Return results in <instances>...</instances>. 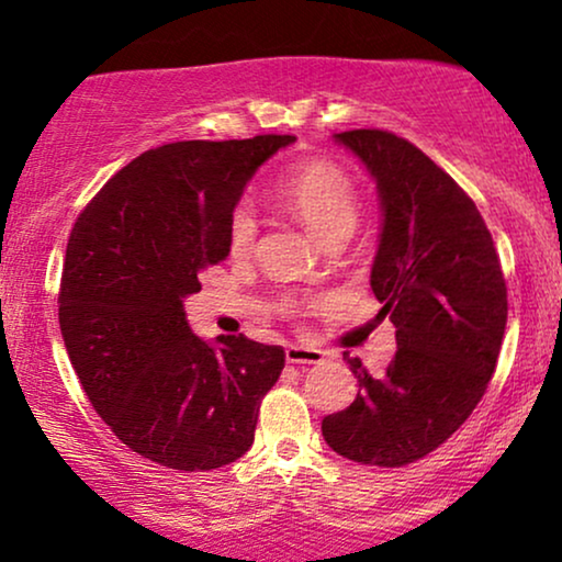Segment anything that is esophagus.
I'll return each mask as SVG.
<instances>
[{
	"instance_id": "34e87169",
	"label": "esophagus",
	"mask_w": 562,
	"mask_h": 562,
	"mask_svg": "<svg viewBox=\"0 0 562 562\" xmlns=\"http://www.w3.org/2000/svg\"><path fill=\"white\" fill-rule=\"evenodd\" d=\"M286 360L294 366H317L325 360V352L317 348H304V345H289Z\"/></svg>"
}]
</instances>
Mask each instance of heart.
I'll return each mask as SVG.
<instances>
[{
	"label": "heart",
	"mask_w": 562,
	"mask_h": 562,
	"mask_svg": "<svg viewBox=\"0 0 562 562\" xmlns=\"http://www.w3.org/2000/svg\"><path fill=\"white\" fill-rule=\"evenodd\" d=\"M281 202L304 222L319 243L348 240L360 217L356 183L342 168L329 160H304L279 179ZM258 235L256 214L248 204H240L229 217L227 240L237 256L252 250Z\"/></svg>",
	"instance_id": "heart-1"
}]
</instances>
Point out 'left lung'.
<instances>
[{
	"label": "left lung",
	"mask_w": 562,
	"mask_h": 562,
	"mask_svg": "<svg viewBox=\"0 0 562 562\" xmlns=\"http://www.w3.org/2000/svg\"><path fill=\"white\" fill-rule=\"evenodd\" d=\"M335 140L379 189L371 289L398 348L383 375L348 358L358 396L322 419V435L337 456L398 468L440 448L486 394L504 340L506 281L473 199L417 145L386 130H348Z\"/></svg>",
	"instance_id": "obj_1"
}]
</instances>
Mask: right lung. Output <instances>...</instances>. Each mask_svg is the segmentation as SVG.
Instances as JSON below:
<instances>
[{"mask_svg": "<svg viewBox=\"0 0 562 562\" xmlns=\"http://www.w3.org/2000/svg\"><path fill=\"white\" fill-rule=\"evenodd\" d=\"M294 135L183 140L112 176L68 237L58 322L91 406L137 456L176 471L235 463L256 440L281 345L191 333L183 299L229 256L245 187Z\"/></svg>", "mask_w": 562, "mask_h": 562, "instance_id": "obj_1", "label": "right lung"}]
</instances>
